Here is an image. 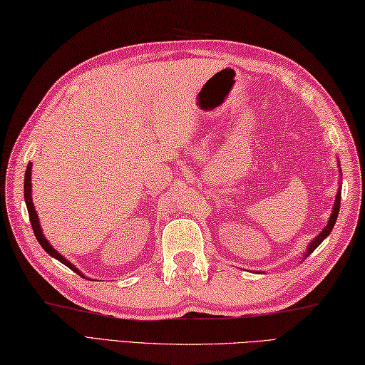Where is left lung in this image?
Listing matches in <instances>:
<instances>
[{"label":"left lung","instance_id":"1","mask_svg":"<svg viewBox=\"0 0 365 365\" xmlns=\"http://www.w3.org/2000/svg\"><path fill=\"white\" fill-rule=\"evenodd\" d=\"M339 167H340V162H339ZM339 176L341 178V168L339 170ZM339 182H341V181H339ZM340 195H341V184L339 185V190H337V197H336V202H334V206H332V211H331V217H329V220H328V224H326V227L322 230V232H319L314 240L310 241V244L307 245V249H306V252H304L302 254V262L304 259H306L312 252H314L319 244H322L326 237L329 236V233L332 232V228H334V225H336V220H337V215H339V210H340Z\"/></svg>","mask_w":365,"mask_h":365}]
</instances>
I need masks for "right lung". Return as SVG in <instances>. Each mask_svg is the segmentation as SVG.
Returning <instances> with one entry per match:
<instances>
[{"label": "right lung", "mask_w": 365, "mask_h": 365, "mask_svg": "<svg viewBox=\"0 0 365 365\" xmlns=\"http://www.w3.org/2000/svg\"><path fill=\"white\" fill-rule=\"evenodd\" d=\"M31 167H33L31 162H29L28 167H26V172H25L24 195H25V203H26L28 214H29V222H31V227H33V232H34L36 240L39 241V244L42 245V249L46 250L50 257L56 258L58 262H61L63 264L68 266L69 269H72L73 272H77L78 276L86 279L85 274L81 272L77 266H73L71 262H68V259H66L61 254H59V252H56V249H53V245H51V244L47 241L46 236H43V232H42V228H41V222H39V215H37V212H36V207H34V203H33V195H31V193H33V187H31Z\"/></svg>", "instance_id": "obj_1"}]
</instances>
